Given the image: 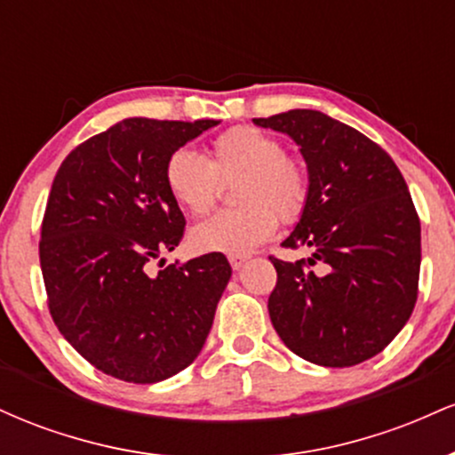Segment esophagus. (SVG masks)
<instances>
[{
    "label": "esophagus",
    "instance_id": "1",
    "mask_svg": "<svg viewBox=\"0 0 455 455\" xmlns=\"http://www.w3.org/2000/svg\"><path fill=\"white\" fill-rule=\"evenodd\" d=\"M245 260H248V257H245V254H242V257H235V254H233V257H228V263H231V267H233L235 271L242 269Z\"/></svg>",
    "mask_w": 455,
    "mask_h": 455
}]
</instances>
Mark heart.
Returning <instances> with one entry per match:
<instances>
[{
    "label": "heart",
    "instance_id": "obj_1",
    "mask_svg": "<svg viewBox=\"0 0 455 455\" xmlns=\"http://www.w3.org/2000/svg\"><path fill=\"white\" fill-rule=\"evenodd\" d=\"M235 181V210L213 213L190 231L196 252H252L271 239L282 222H295L310 196L306 166L286 156L274 134L254 126H235L213 139L210 160L192 149H177L166 158L164 186L181 210L205 216L216 205L220 181Z\"/></svg>",
    "mask_w": 455,
    "mask_h": 455
}]
</instances>
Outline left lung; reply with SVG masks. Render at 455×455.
<instances>
[{"label": "left lung", "mask_w": 455, "mask_h": 455, "mask_svg": "<svg viewBox=\"0 0 455 455\" xmlns=\"http://www.w3.org/2000/svg\"><path fill=\"white\" fill-rule=\"evenodd\" d=\"M301 148L310 196L284 248L310 259L274 263L267 307L282 342L307 362L348 368L398 336L417 301L421 224L404 177L374 140L310 108L254 119ZM325 262L328 274L309 267Z\"/></svg>", "instance_id": "8db88e82"}]
</instances>
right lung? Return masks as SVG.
Wrapping results in <instances>:
<instances>
[{
  "label": "right lung",
  "mask_w": 455,
  "mask_h": 455,
  "mask_svg": "<svg viewBox=\"0 0 455 455\" xmlns=\"http://www.w3.org/2000/svg\"><path fill=\"white\" fill-rule=\"evenodd\" d=\"M216 119L130 117L61 162L43 218L40 267L57 329L93 368L158 383L196 359L231 278L224 254L149 275L184 237L164 164ZM162 263V259H160Z\"/></svg>",
  "instance_id": "add662e5"
}]
</instances>
